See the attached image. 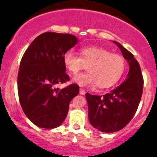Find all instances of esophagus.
Here are the masks:
<instances>
[{
	"instance_id": "obj_1",
	"label": "esophagus",
	"mask_w": 157,
	"mask_h": 157,
	"mask_svg": "<svg viewBox=\"0 0 157 157\" xmlns=\"http://www.w3.org/2000/svg\"><path fill=\"white\" fill-rule=\"evenodd\" d=\"M85 93H86V92H85V90H83V89L80 88V94H81V95H85Z\"/></svg>"
}]
</instances>
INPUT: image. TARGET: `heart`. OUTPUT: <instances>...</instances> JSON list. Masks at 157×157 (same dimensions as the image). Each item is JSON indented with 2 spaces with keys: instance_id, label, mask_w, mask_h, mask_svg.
I'll return each mask as SVG.
<instances>
[{
  "instance_id": "b5f03b06",
  "label": "heart",
  "mask_w": 157,
  "mask_h": 157,
  "mask_svg": "<svg viewBox=\"0 0 157 157\" xmlns=\"http://www.w3.org/2000/svg\"><path fill=\"white\" fill-rule=\"evenodd\" d=\"M62 59L64 65L72 74L87 65L89 71L72 78L73 82L86 87L96 84L99 88L109 87L119 80L124 69V60L121 55L96 46L82 48L80 57L72 51H67Z\"/></svg>"
}]
</instances>
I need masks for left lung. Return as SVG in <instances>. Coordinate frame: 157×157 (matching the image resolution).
Wrapping results in <instances>:
<instances>
[{
  "mask_svg": "<svg viewBox=\"0 0 157 157\" xmlns=\"http://www.w3.org/2000/svg\"><path fill=\"white\" fill-rule=\"evenodd\" d=\"M129 64L125 80L103 96L86 94L90 122L102 132L120 131L130 122L137 112L143 93L144 80L140 65L134 55L113 41Z\"/></svg>",
  "mask_w": 157,
  "mask_h": 157,
  "instance_id": "left-lung-1",
  "label": "left lung"
}]
</instances>
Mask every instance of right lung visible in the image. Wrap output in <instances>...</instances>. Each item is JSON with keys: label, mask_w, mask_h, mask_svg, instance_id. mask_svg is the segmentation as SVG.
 <instances>
[{"label": "right lung", "mask_w": 157, "mask_h": 157, "mask_svg": "<svg viewBox=\"0 0 157 157\" xmlns=\"http://www.w3.org/2000/svg\"><path fill=\"white\" fill-rule=\"evenodd\" d=\"M77 42L73 35L47 32L33 41L22 58L17 78L19 99L27 118L38 127L51 129L61 125L70 102L78 95L77 84L55 87L70 80L63 55Z\"/></svg>", "instance_id": "add662e5"}]
</instances>
